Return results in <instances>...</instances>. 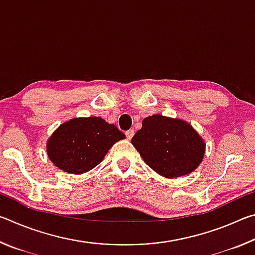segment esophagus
<instances>
[{"label":"esophagus","instance_id":"obj_1","mask_svg":"<svg viewBox=\"0 0 255 255\" xmlns=\"http://www.w3.org/2000/svg\"><path fill=\"white\" fill-rule=\"evenodd\" d=\"M133 133H135V131H133V129H129V130L126 131V137L128 138V139H131Z\"/></svg>","mask_w":255,"mask_h":255}]
</instances>
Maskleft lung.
<instances>
[{
	"instance_id": "obj_1",
	"label": "left lung",
	"mask_w": 255,
	"mask_h": 255,
	"mask_svg": "<svg viewBox=\"0 0 255 255\" xmlns=\"http://www.w3.org/2000/svg\"><path fill=\"white\" fill-rule=\"evenodd\" d=\"M131 143L149 167L170 179L195 171L206 149L204 139L191 125L162 115L145 118Z\"/></svg>"
}]
</instances>
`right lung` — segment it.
<instances>
[{
    "mask_svg": "<svg viewBox=\"0 0 255 255\" xmlns=\"http://www.w3.org/2000/svg\"><path fill=\"white\" fill-rule=\"evenodd\" d=\"M126 137L101 117L74 118L56 129L47 141V154L58 169L85 173L102 162L112 145Z\"/></svg>",
    "mask_w": 255,
    "mask_h": 255,
    "instance_id": "add662e5",
    "label": "right lung"
}]
</instances>
